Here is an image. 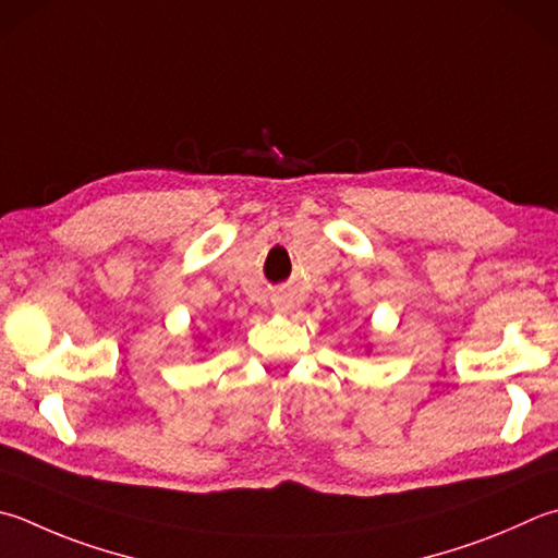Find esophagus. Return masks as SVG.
Masks as SVG:
<instances>
[{"instance_id": "34e87169", "label": "esophagus", "mask_w": 558, "mask_h": 558, "mask_svg": "<svg viewBox=\"0 0 558 558\" xmlns=\"http://www.w3.org/2000/svg\"><path fill=\"white\" fill-rule=\"evenodd\" d=\"M275 306H277V308H281V311H289V308H291V303H289L287 299H277V301H275Z\"/></svg>"}]
</instances>
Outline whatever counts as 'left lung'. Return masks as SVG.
I'll return each instance as SVG.
<instances>
[{"instance_id":"obj_1","label":"left lung","mask_w":558,"mask_h":558,"mask_svg":"<svg viewBox=\"0 0 558 558\" xmlns=\"http://www.w3.org/2000/svg\"><path fill=\"white\" fill-rule=\"evenodd\" d=\"M369 350H372V347H369V344H366V352H369Z\"/></svg>"}]
</instances>
